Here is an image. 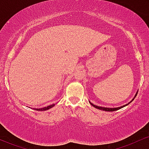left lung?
<instances>
[{
	"instance_id": "1",
	"label": "left lung",
	"mask_w": 149,
	"mask_h": 149,
	"mask_svg": "<svg viewBox=\"0 0 149 149\" xmlns=\"http://www.w3.org/2000/svg\"><path fill=\"white\" fill-rule=\"evenodd\" d=\"M137 92H138V91H137V93H136L135 95H134V97H133V98H132V100H130V102H129L128 103H127V104H124V105L121 106V107H113V108H111V107H100V106L95 105V104H93V103L91 102L90 101H89V102H90V104H91L92 106H93L94 107L96 108V109H100V110H103V111H116V110L121 109V108H123V107H124L127 106V104H130V102H132V101L134 100V99L135 98L136 96H137Z\"/></svg>"
}]
</instances>
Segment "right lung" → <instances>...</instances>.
<instances>
[{
	"mask_svg": "<svg viewBox=\"0 0 149 149\" xmlns=\"http://www.w3.org/2000/svg\"><path fill=\"white\" fill-rule=\"evenodd\" d=\"M54 106H55V104H51V105L45 107L40 108V109H37V108H36V110H37V111H46V110L49 109H51V108H52Z\"/></svg>",
	"mask_w": 149,
	"mask_h": 149,
	"instance_id": "obj_1",
	"label": "right lung"
}]
</instances>
